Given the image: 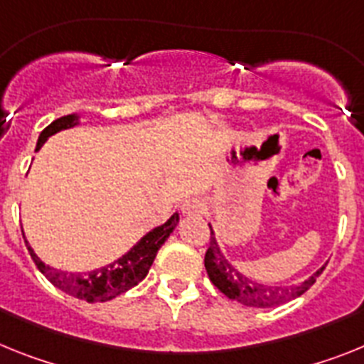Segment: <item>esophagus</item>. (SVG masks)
Returning a JSON list of instances; mask_svg holds the SVG:
<instances>
[{"label":"esophagus","instance_id":"34e87169","mask_svg":"<svg viewBox=\"0 0 364 364\" xmlns=\"http://www.w3.org/2000/svg\"><path fill=\"white\" fill-rule=\"evenodd\" d=\"M181 213L183 216L186 218H194V216H201L205 213V205L201 203L198 198H192V200L185 201L181 207Z\"/></svg>","mask_w":364,"mask_h":364}]
</instances>
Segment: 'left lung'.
Masks as SVG:
<instances>
[{
	"label": "left lung",
	"instance_id": "obj_1",
	"mask_svg": "<svg viewBox=\"0 0 364 364\" xmlns=\"http://www.w3.org/2000/svg\"><path fill=\"white\" fill-rule=\"evenodd\" d=\"M208 227H210V243H208V249L205 252V269H207L208 278L223 295L243 306L273 308V306L300 296L314 286L315 278L324 269V265H322L321 269H317L311 277L306 278L304 282L293 284V286H269V284L257 282L245 273H240L235 265L230 264L229 258L223 255L221 247L218 245L213 225L208 223Z\"/></svg>",
	"mask_w": 364,
	"mask_h": 364
}]
</instances>
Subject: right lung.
I'll return each instance as SVG.
<instances>
[{
    "mask_svg": "<svg viewBox=\"0 0 364 364\" xmlns=\"http://www.w3.org/2000/svg\"><path fill=\"white\" fill-rule=\"evenodd\" d=\"M78 124H80V115L78 113H71V115L60 117V119L53 121L38 137L36 151L46 144L50 135L58 134L62 129L75 128ZM178 223L179 214L173 213L166 223L146 232L122 257L102 265V267L86 271V273H68V271L55 269L43 260H40V257L34 252V249L31 247L27 240H25V243H27V249H29L34 264L38 265V269L46 274L47 280L53 286H56L68 295L77 296V299L86 300V302L93 304V302H106V300L115 299V296L122 295L124 291L137 286L148 274L151 264L156 260L157 251L166 242V238L172 235Z\"/></svg>",
    "mask_w": 364,
    "mask_h": 364,
    "instance_id": "add662e5",
    "label": "right lung"
}]
</instances>
